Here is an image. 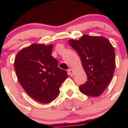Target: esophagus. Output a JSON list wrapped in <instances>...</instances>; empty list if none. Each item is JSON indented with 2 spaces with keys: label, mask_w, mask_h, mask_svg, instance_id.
I'll return each instance as SVG.
<instances>
[{
  "label": "esophagus",
  "mask_w": 128,
  "mask_h": 128,
  "mask_svg": "<svg viewBox=\"0 0 128 128\" xmlns=\"http://www.w3.org/2000/svg\"><path fill=\"white\" fill-rule=\"evenodd\" d=\"M68 74H69V75H70V76H72L74 75V70H72V69H69V70H68Z\"/></svg>",
  "instance_id": "esophagus-1"
}]
</instances>
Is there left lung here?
I'll use <instances>...</instances> for the list:
<instances>
[{
    "instance_id": "8db88e82",
    "label": "left lung",
    "mask_w": 128,
    "mask_h": 128,
    "mask_svg": "<svg viewBox=\"0 0 128 128\" xmlns=\"http://www.w3.org/2000/svg\"><path fill=\"white\" fill-rule=\"evenodd\" d=\"M69 43L78 52L87 81L79 87L86 95H101L112 79L115 69V53L111 42L104 36L83 35Z\"/></svg>"
}]
</instances>
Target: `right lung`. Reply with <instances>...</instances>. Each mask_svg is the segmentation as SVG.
<instances>
[{
    "instance_id": "1",
    "label": "right lung",
    "mask_w": 128,
    "mask_h": 128,
    "mask_svg": "<svg viewBox=\"0 0 128 128\" xmlns=\"http://www.w3.org/2000/svg\"><path fill=\"white\" fill-rule=\"evenodd\" d=\"M52 49L51 44H32L20 50L14 61L16 77L22 88L32 98L44 104L58 97L62 83L68 77L51 56Z\"/></svg>"
}]
</instances>
